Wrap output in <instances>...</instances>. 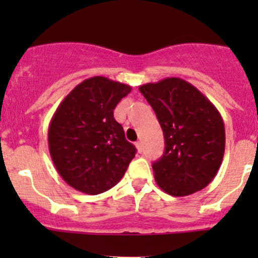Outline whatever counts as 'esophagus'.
I'll list each match as a JSON object with an SVG mask.
<instances>
[{
    "mask_svg": "<svg viewBox=\"0 0 258 258\" xmlns=\"http://www.w3.org/2000/svg\"><path fill=\"white\" fill-rule=\"evenodd\" d=\"M135 146H136L137 151H139L140 153H141L142 151H144V146H142V141H137L136 144H135Z\"/></svg>",
    "mask_w": 258,
    "mask_h": 258,
    "instance_id": "obj_1",
    "label": "esophagus"
}]
</instances>
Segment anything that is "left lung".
I'll return each mask as SVG.
<instances>
[{"mask_svg": "<svg viewBox=\"0 0 258 258\" xmlns=\"http://www.w3.org/2000/svg\"><path fill=\"white\" fill-rule=\"evenodd\" d=\"M152 106L165 137V152L153 162L158 187L175 197L207 186L225 153V124L217 108L194 85L167 77L139 88Z\"/></svg>", "mask_w": 258, "mask_h": 258, "instance_id": "1", "label": "left lung"}]
</instances>
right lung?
Returning a JSON list of instances; mask_svg holds the SVG:
<instances>
[{"instance_id":"obj_1","label":"right lung","mask_w":258,"mask_h":258,"mask_svg":"<svg viewBox=\"0 0 258 258\" xmlns=\"http://www.w3.org/2000/svg\"><path fill=\"white\" fill-rule=\"evenodd\" d=\"M131 86L95 76L63 98L48 126V148L57 172L67 184L98 195L123 177L136 147L114 119L117 103Z\"/></svg>"}]
</instances>
